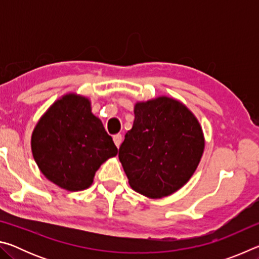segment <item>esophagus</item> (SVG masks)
Wrapping results in <instances>:
<instances>
[{"label":"esophagus","instance_id":"1","mask_svg":"<svg viewBox=\"0 0 259 259\" xmlns=\"http://www.w3.org/2000/svg\"><path fill=\"white\" fill-rule=\"evenodd\" d=\"M113 140H114V144H115L116 147H119L121 145V143H122V135L121 134L114 135Z\"/></svg>","mask_w":259,"mask_h":259}]
</instances>
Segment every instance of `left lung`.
<instances>
[{
	"label": "left lung",
	"mask_w": 259,
	"mask_h": 259,
	"mask_svg": "<svg viewBox=\"0 0 259 259\" xmlns=\"http://www.w3.org/2000/svg\"><path fill=\"white\" fill-rule=\"evenodd\" d=\"M204 148L199 121L178 100L160 97L135 106L133 129L119 159L130 186L148 198L179 190L198 168Z\"/></svg>",
	"instance_id": "1"
}]
</instances>
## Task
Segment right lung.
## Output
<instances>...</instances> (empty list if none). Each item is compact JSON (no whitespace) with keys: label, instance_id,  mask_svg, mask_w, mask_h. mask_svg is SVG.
<instances>
[{"label":"right lung","instance_id":"right-lung-1","mask_svg":"<svg viewBox=\"0 0 259 259\" xmlns=\"http://www.w3.org/2000/svg\"><path fill=\"white\" fill-rule=\"evenodd\" d=\"M34 160L42 174L67 191L93 184L100 164L117 148L84 97L66 95L52 105L32 135Z\"/></svg>","mask_w":259,"mask_h":259}]
</instances>
